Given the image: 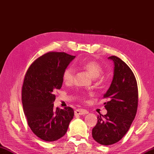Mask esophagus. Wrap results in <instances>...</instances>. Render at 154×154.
Masks as SVG:
<instances>
[{
  "label": "esophagus",
  "mask_w": 154,
  "mask_h": 154,
  "mask_svg": "<svg viewBox=\"0 0 154 154\" xmlns=\"http://www.w3.org/2000/svg\"><path fill=\"white\" fill-rule=\"evenodd\" d=\"M75 115H85L88 114V112L86 109H77L75 110L74 112Z\"/></svg>",
  "instance_id": "esophagus-1"
}]
</instances>
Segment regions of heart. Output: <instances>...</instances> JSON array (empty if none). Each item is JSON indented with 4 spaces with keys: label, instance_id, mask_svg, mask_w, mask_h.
<instances>
[{
    "label": "heart",
    "instance_id": "heart-1",
    "mask_svg": "<svg viewBox=\"0 0 154 154\" xmlns=\"http://www.w3.org/2000/svg\"><path fill=\"white\" fill-rule=\"evenodd\" d=\"M77 66L84 69L94 78L98 77L101 74L102 67L101 64L96 60H86L76 62ZM74 69L72 66H68L64 70L63 80L66 83H71L73 80Z\"/></svg>",
    "mask_w": 154,
    "mask_h": 154
}]
</instances>
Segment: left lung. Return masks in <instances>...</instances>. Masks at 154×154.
Here are the masks:
<instances>
[{"mask_svg":"<svg viewBox=\"0 0 154 154\" xmlns=\"http://www.w3.org/2000/svg\"><path fill=\"white\" fill-rule=\"evenodd\" d=\"M114 63V76L103 98L107 110L106 115L98 116V122L92 129V137L103 146L119 142L130 129L136 116L138 90L137 81L130 67L117 56L108 57Z\"/></svg>","mask_w":154,"mask_h":154,"instance_id":"1","label":"left lung"}]
</instances>
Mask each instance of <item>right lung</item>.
<instances>
[{"label": "right lung", "mask_w": 154, "mask_h": 154, "mask_svg": "<svg viewBox=\"0 0 154 154\" xmlns=\"http://www.w3.org/2000/svg\"><path fill=\"white\" fill-rule=\"evenodd\" d=\"M74 58L65 52H48L37 58L25 74L22 88L24 113L32 132L46 142L64 136L74 117L70 107L54 108L53 92L61 88L64 70Z\"/></svg>", "instance_id": "obj_1"}]
</instances>
